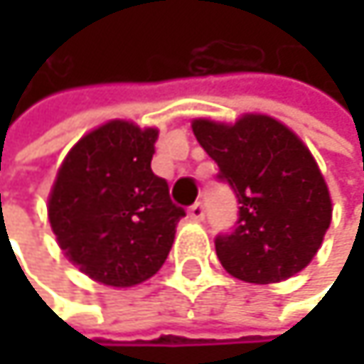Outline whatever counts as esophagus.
<instances>
[{"label": "esophagus", "mask_w": 364, "mask_h": 364, "mask_svg": "<svg viewBox=\"0 0 364 364\" xmlns=\"http://www.w3.org/2000/svg\"><path fill=\"white\" fill-rule=\"evenodd\" d=\"M204 215H206V210H204L202 202H196L193 206H189V219L191 221H204Z\"/></svg>", "instance_id": "esophagus-1"}]
</instances>
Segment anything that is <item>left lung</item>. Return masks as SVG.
I'll return each instance as SVG.
<instances>
[{
    "label": "left lung",
    "instance_id": "obj_1",
    "mask_svg": "<svg viewBox=\"0 0 364 364\" xmlns=\"http://www.w3.org/2000/svg\"><path fill=\"white\" fill-rule=\"evenodd\" d=\"M191 128L240 204L236 228L215 238L221 265L253 284L301 272L318 253L333 213L325 177L304 141L259 113L236 124L193 119Z\"/></svg>",
    "mask_w": 364,
    "mask_h": 364
}]
</instances>
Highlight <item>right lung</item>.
<instances>
[{
  "label": "right lung",
  "instance_id": "add662e5",
  "mask_svg": "<svg viewBox=\"0 0 364 364\" xmlns=\"http://www.w3.org/2000/svg\"><path fill=\"white\" fill-rule=\"evenodd\" d=\"M158 130L111 119L82 136L63 160L48 219L65 257L107 287L151 278L171 253L185 210L154 175Z\"/></svg>",
  "mask_w": 364,
  "mask_h": 364
}]
</instances>
